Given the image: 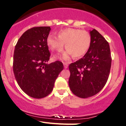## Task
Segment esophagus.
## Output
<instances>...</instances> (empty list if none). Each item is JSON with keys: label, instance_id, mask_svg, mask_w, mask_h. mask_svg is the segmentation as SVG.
Returning a JSON list of instances; mask_svg holds the SVG:
<instances>
[{"label": "esophagus", "instance_id": "34e87169", "mask_svg": "<svg viewBox=\"0 0 126 126\" xmlns=\"http://www.w3.org/2000/svg\"><path fill=\"white\" fill-rule=\"evenodd\" d=\"M63 67L65 68H67L68 67V63H63Z\"/></svg>", "mask_w": 126, "mask_h": 126}]
</instances>
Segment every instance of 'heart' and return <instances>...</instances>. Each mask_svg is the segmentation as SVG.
I'll return each instance as SVG.
<instances>
[{"label":"heart","instance_id":"heart-1","mask_svg":"<svg viewBox=\"0 0 126 126\" xmlns=\"http://www.w3.org/2000/svg\"><path fill=\"white\" fill-rule=\"evenodd\" d=\"M58 38L53 35L47 37V43L52 51L61 52L63 44L67 49L63 54L64 59H68L70 56L79 58L85 55L91 44V36L86 31L75 28H67L61 30L58 33Z\"/></svg>","mask_w":126,"mask_h":126}]
</instances>
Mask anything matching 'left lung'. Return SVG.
Wrapping results in <instances>:
<instances>
[{
  "instance_id": "8db88e82",
  "label": "left lung",
  "mask_w": 126,
  "mask_h": 126,
  "mask_svg": "<svg viewBox=\"0 0 126 126\" xmlns=\"http://www.w3.org/2000/svg\"><path fill=\"white\" fill-rule=\"evenodd\" d=\"M91 44L83 58L69 65L68 84L80 98L93 96L105 86L111 65L108 42L95 29L90 31Z\"/></svg>"
}]
</instances>
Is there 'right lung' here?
Listing matches in <instances>:
<instances>
[{
    "label": "right lung",
    "instance_id": "1",
    "mask_svg": "<svg viewBox=\"0 0 126 126\" xmlns=\"http://www.w3.org/2000/svg\"><path fill=\"white\" fill-rule=\"evenodd\" d=\"M51 28L34 27L19 38L13 55V70L21 89L29 96L42 99L49 95L63 68L59 61L48 64L51 54L47 43Z\"/></svg>",
    "mask_w": 126,
    "mask_h": 126
}]
</instances>
